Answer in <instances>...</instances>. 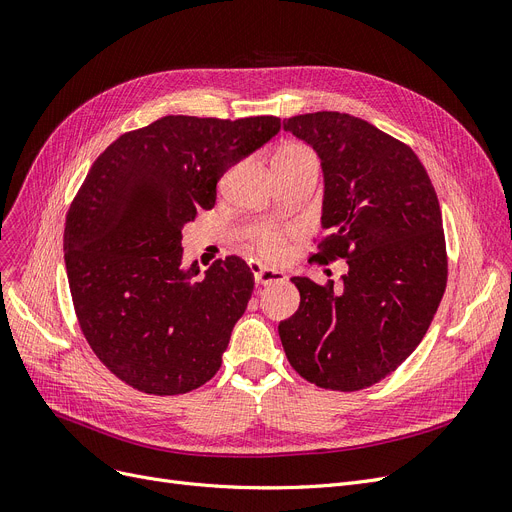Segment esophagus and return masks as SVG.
I'll use <instances>...</instances> for the list:
<instances>
[{"instance_id": "1", "label": "esophagus", "mask_w": 512, "mask_h": 512, "mask_svg": "<svg viewBox=\"0 0 512 512\" xmlns=\"http://www.w3.org/2000/svg\"><path fill=\"white\" fill-rule=\"evenodd\" d=\"M254 281H256V285H271L277 281H285V275L281 271L260 266V269H254Z\"/></svg>"}]
</instances>
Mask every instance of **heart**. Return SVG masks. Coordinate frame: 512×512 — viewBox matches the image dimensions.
I'll use <instances>...</instances> for the list:
<instances>
[{
	"instance_id": "obj_1",
	"label": "heart",
	"mask_w": 512,
	"mask_h": 512,
	"mask_svg": "<svg viewBox=\"0 0 512 512\" xmlns=\"http://www.w3.org/2000/svg\"><path fill=\"white\" fill-rule=\"evenodd\" d=\"M298 156H312L306 148H302V145H287V148H283L275 160H281V158H298ZM289 237V231L285 229H277V227H262L254 233V246H256V252L269 262H277L283 258L285 254V239Z\"/></svg>"
}]
</instances>
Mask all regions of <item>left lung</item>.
<instances>
[{
	"label": "left lung",
	"instance_id": "1",
	"mask_svg": "<svg viewBox=\"0 0 512 512\" xmlns=\"http://www.w3.org/2000/svg\"><path fill=\"white\" fill-rule=\"evenodd\" d=\"M283 129L321 160L327 237L314 256L348 258V273L339 291L291 277L300 308L279 337L304 379L354 392L396 371L431 325L448 277L442 210L417 154L367 120L327 110Z\"/></svg>",
	"mask_w": 512,
	"mask_h": 512
}]
</instances>
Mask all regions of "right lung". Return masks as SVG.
<instances>
[{"label":"right lung","mask_w":512,"mask_h":512,"mask_svg":"<svg viewBox=\"0 0 512 512\" xmlns=\"http://www.w3.org/2000/svg\"><path fill=\"white\" fill-rule=\"evenodd\" d=\"M279 129L277 116L168 114L120 135L87 173L64 227L70 294L95 356L139 392L187 394L221 369L254 275L227 256L200 277L181 233Z\"/></svg>","instance_id":"add662e5"}]
</instances>
